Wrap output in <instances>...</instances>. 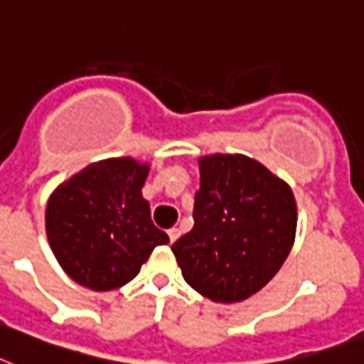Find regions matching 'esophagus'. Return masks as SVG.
Returning a JSON list of instances; mask_svg holds the SVG:
<instances>
[{
    "mask_svg": "<svg viewBox=\"0 0 364 364\" xmlns=\"http://www.w3.org/2000/svg\"><path fill=\"white\" fill-rule=\"evenodd\" d=\"M181 235V230L179 228H170L168 230V237H170V243H176L177 239Z\"/></svg>",
    "mask_w": 364,
    "mask_h": 364,
    "instance_id": "obj_1",
    "label": "esophagus"
}]
</instances>
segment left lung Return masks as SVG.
<instances>
[{"mask_svg":"<svg viewBox=\"0 0 364 364\" xmlns=\"http://www.w3.org/2000/svg\"><path fill=\"white\" fill-rule=\"evenodd\" d=\"M297 226L294 194L245 155L200 159L194 228L172 245L187 284L217 303H237L273 279Z\"/></svg>","mask_w":364,"mask_h":364,"instance_id":"obj_1","label":"left lung"}]
</instances>
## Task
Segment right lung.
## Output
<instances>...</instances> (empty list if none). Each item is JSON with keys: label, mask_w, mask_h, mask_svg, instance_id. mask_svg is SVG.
Segmentation results:
<instances>
[{"label": "right lung", "mask_w": 364, "mask_h": 364, "mask_svg": "<svg viewBox=\"0 0 364 364\" xmlns=\"http://www.w3.org/2000/svg\"><path fill=\"white\" fill-rule=\"evenodd\" d=\"M149 168L108 159L84 168L50 196L46 235L65 273L80 286L108 291L140 273L170 239L153 224L141 187Z\"/></svg>", "instance_id": "obj_1"}]
</instances>
